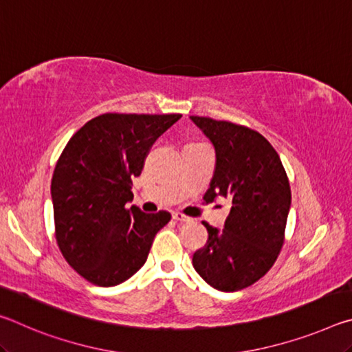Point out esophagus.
<instances>
[{
    "mask_svg": "<svg viewBox=\"0 0 352 352\" xmlns=\"http://www.w3.org/2000/svg\"><path fill=\"white\" fill-rule=\"evenodd\" d=\"M172 217H174V220H177V222H189V217L184 216L182 212H174L172 214Z\"/></svg>",
    "mask_w": 352,
    "mask_h": 352,
    "instance_id": "34e87169",
    "label": "esophagus"
}]
</instances>
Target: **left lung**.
I'll return each instance as SVG.
<instances>
[{
    "instance_id": "1",
    "label": "left lung",
    "mask_w": 352,
    "mask_h": 352,
    "mask_svg": "<svg viewBox=\"0 0 352 352\" xmlns=\"http://www.w3.org/2000/svg\"><path fill=\"white\" fill-rule=\"evenodd\" d=\"M190 121L216 151L204 200L231 201L223 230L204 222L208 241L194 253L192 265L214 289H245L272 269L281 252L292 201L289 178L275 148L256 130L204 116Z\"/></svg>"
}]
</instances>
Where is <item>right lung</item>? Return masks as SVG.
Segmentation results:
<instances>
[{
  "instance_id": "obj_1",
  "label": "right lung",
  "mask_w": 352,
  "mask_h": 352,
  "mask_svg": "<svg viewBox=\"0 0 352 352\" xmlns=\"http://www.w3.org/2000/svg\"><path fill=\"white\" fill-rule=\"evenodd\" d=\"M180 118L105 113L63 148L51 182L56 239L68 264L91 284L111 287L133 276L170 220L168 211L146 214L127 204L152 144Z\"/></svg>"
}]
</instances>
